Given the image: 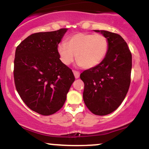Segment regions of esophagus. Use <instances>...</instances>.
Instances as JSON below:
<instances>
[{
    "mask_svg": "<svg viewBox=\"0 0 149 149\" xmlns=\"http://www.w3.org/2000/svg\"><path fill=\"white\" fill-rule=\"evenodd\" d=\"M73 74H74V76H75V78H79V77H80V72H79V71H76V70H73Z\"/></svg>",
    "mask_w": 149,
    "mask_h": 149,
    "instance_id": "1",
    "label": "esophagus"
}]
</instances>
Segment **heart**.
Returning <instances> with one entry per match:
<instances>
[{"label":"heart","instance_id":"b5f03b06","mask_svg":"<svg viewBox=\"0 0 149 149\" xmlns=\"http://www.w3.org/2000/svg\"><path fill=\"white\" fill-rule=\"evenodd\" d=\"M107 38L102 34L78 33L73 34L58 46L61 61L68 65L76 55L78 63L85 69L98 66L107 56Z\"/></svg>","mask_w":149,"mask_h":149}]
</instances>
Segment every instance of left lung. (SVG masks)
Segmentation results:
<instances>
[{
	"label": "left lung",
	"instance_id": "obj_1",
	"mask_svg": "<svg viewBox=\"0 0 149 149\" xmlns=\"http://www.w3.org/2000/svg\"><path fill=\"white\" fill-rule=\"evenodd\" d=\"M101 33L109 42L107 56L98 66L83 71L80 78L84 83L83 96L86 107L95 115L105 116L118 109L127 95L132 53L119 34L107 31Z\"/></svg>",
	"mask_w": 149,
	"mask_h": 149
}]
</instances>
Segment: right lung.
Masks as SVG:
<instances>
[{
    "label": "right lung",
    "instance_id": "add662e5",
    "mask_svg": "<svg viewBox=\"0 0 149 149\" xmlns=\"http://www.w3.org/2000/svg\"><path fill=\"white\" fill-rule=\"evenodd\" d=\"M66 31L33 33L15 51L17 91L26 105L40 115H52L61 109L75 80L72 70L59 59L57 49Z\"/></svg>",
    "mask_w": 149,
    "mask_h": 149
}]
</instances>
